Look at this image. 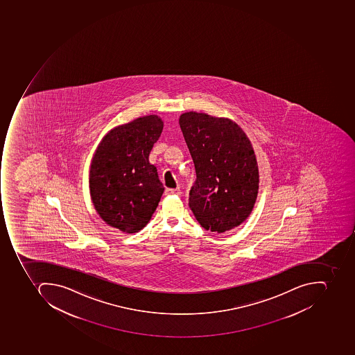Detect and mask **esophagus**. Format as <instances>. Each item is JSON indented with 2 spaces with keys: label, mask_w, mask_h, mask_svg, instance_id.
<instances>
[{
  "label": "esophagus",
  "mask_w": 355,
  "mask_h": 355,
  "mask_svg": "<svg viewBox=\"0 0 355 355\" xmlns=\"http://www.w3.org/2000/svg\"><path fill=\"white\" fill-rule=\"evenodd\" d=\"M180 193V188H167L166 190H165V194H166V196H179Z\"/></svg>",
  "instance_id": "34e87169"
}]
</instances>
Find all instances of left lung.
<instances>
[{
    "label": "left lung",
    "mask_w": 355,
    "mask_h": 355,
    "mask_svg": "<svg viewBox=\"0 0 355 355\" xmlns=\"http://www.w3.org/2000/svg\"><path fill=\"white\" fill-rule=\"evenodd\" d=\"M180 128L193 159L196 180L189 207L209 232L224 234L251 214L259 175L251 141L234 121L187 112Z\"/></svg>",
    "instance_id": "obj_1"
}]
</instances>
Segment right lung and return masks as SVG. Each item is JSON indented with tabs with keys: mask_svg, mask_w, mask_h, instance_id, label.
I'll use <instances>...</instances> for the list:
<instances>
[{
	"mask_svg": "<svg viewBox=\"0 0 355 355\" xmlns=\"http://www.w3.org/2000/svg\"><path fill=\"white\" fill-rule=\"evenodd\" d=\"M164 123L157 115L139 117L108 131L94 152L89 188L96 213L126 234L146 226L164 192L157 169L148 162Z\"/></svg>",
	"mask_w": 355,
	"mask_h": 355,
	"instance_id": "1",
	"label": "right lung"
}]
</instances>
